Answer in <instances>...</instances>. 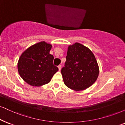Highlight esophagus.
I'll use <instances>...</instances> for the list:
<instances>
[{
  "mask_svg": "<svg viewBox=\"0 0 125 125\" xmlns=\"http://www.w3.org/2000/svg\"><path fill=\"white\" fill-rule=\"evenodd\" d=\"M61 68H62V66H61V65H59V66H58V69H59V71H61Z\"/></svg>",
  "mask_w": 125,
  "mask_h": 125,
  "instance_id": "34e87169",
  "label": "esophagus"
}]
</instances>
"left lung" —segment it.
Masks as SVG:
<instances>
[{"label":"left lung","instance_id":"left-lung-1","mask_svg":"<svg viewBox=\"0 0 125 125\" xmlns=\"http://www.w3.org/2000/svg\"><path fill=\"white\" fill-rule=\"evenodd\" d=\"M61 73L66 86L80 91L95 83L99 68L92 52L83 44L75 42L68 47L65 64Z\"/></svg>","mask_w":125,"mask_h":125}]
</instances>
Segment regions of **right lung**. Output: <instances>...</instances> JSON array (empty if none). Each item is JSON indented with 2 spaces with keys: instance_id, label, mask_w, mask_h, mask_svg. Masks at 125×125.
<instances>
[{
  "instance_id": "add662e5",
  "label": "right lung",
  "mask_w": 125,
  "mask_h": 125,
  "mask_svg": "<svg viewBox=\"0 0 125 125\" xmlns=\"http://www.w3.org/2000/svg\"><path fill=\"white\" fill-rule=\"evenodd\" d=\"M51 48V44L41 42L29 47L20 56L18 71L28 84L33 86L47 84L58 71L53 64V55L50 53Z\"/></svg>"
}]
</instances>
